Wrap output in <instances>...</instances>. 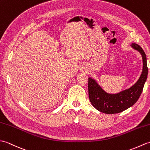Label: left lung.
I'll use <instances>...</instances> for the list:
<instances>
[{
  "instance_id": "1",
  "label": "left lung",
  "mask_w": 150,
  "mask_h": 150,
  "mask_svg": "<svg viewBox=\"0 0 150 150\" xmlns=\"http://www.w3.org/2000/svg\"><path fill=\"white\" fill-rule=\"evenodd\" d=\"M131 46L141 53L143 60L142 74L133 86L119 93L109 94L105 92L93 79H88L89 98L93 107L100 112L107 114L122 112L132 106L141 96L148 77L147 59L141 46L135 43L132 44Z\"/></svg>"
}]
</instances>
